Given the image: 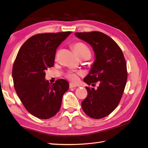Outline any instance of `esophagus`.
<instances>
[{
    "mask_svg": "<svg viewBox=\"0 0 148 148\" xmlns=\"http://www.w3.org/2000/svg\"><path fill=\"white\" fill-rule=\"evenodd\" d=\"M69 87H70V88H73L77 87V86L75 85H73V83H70V86H69Z\"/></svg>",
    "mask_w": 148,
    "mask_h": 148,
    "instance_id": "34e87169",
    "label": "esophagus"
}]
</instances>
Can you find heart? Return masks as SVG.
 Returning <instances> with one entry per match:
<instances>
[{
  "instance_id": "obj_1",
  "label": "heart",
  "mask_w": 148,
  "mask_h": 148,
  "mask_svg": "<svg viewBox=\"0 0 148 148\" xmlns=\"http://www.w3.org/2000/svg\"><path fill=\"white\" fill-rule=\"evenodd\" d=\"M72 47L79 58L85 57L87 59L91 57V50L85 43L81 42L74 43ZM83 73L80 71H69L65 74V77L73 83H77L79 80V77L82 76Z\"/></svg>"
}]
</instances>
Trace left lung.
Returning a JSON list of instances; mask_svg holds the SVG:
<instances>
[{
  "label": "left lung",
  "instance_id": "obj_1",
  "mask_svg": "<svg viewBox=\"0 0 148 148\" xmlns=\"http://www.w3.org/2000/svg\"><path fill=\"white\" fill-rule=\"evenodd\" d=\"M75 35L92 47L96 60L90 73L83 79L86 98L82 103L84 112L93 119L109 115L121 101L127 78L126 60L120 47L109 36L100 32H77Z\"/></svg>",
  "mask_w": 148,
  "mask_h": 148
}]
</instances>
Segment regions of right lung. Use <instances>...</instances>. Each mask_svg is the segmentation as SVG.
I'll use <instances>...</instances> for the list:
<instances>
[{
    "instance_id": "add662e5",
    "label": "right lung",
    "mask_w": 148,
    "mask_h": 148,
    "mask_svg": "<svg viewBox=\"0 0 148 148\" xmlns=\"http://www.w3.org/2000/svg\"><path fill=\"white\" fill-rule=\"evenodd\" d=\"M71 32L38 34L20 49L12 69L14 86L25 109L40 119H49L60 109L63 95L69 88L63 79L52 85L45 71L54 65L56 50Z\"/></svg>"
}]
</instances>
